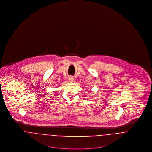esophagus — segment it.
I'll return each mask as SVG.
<instances>
[{"mask_svg":"<svg viewBox=\"0 0 152 152\" xmlns=\"http://www.w3.org/2000/svg\"><path fill=\"white\" fill-rule=\"evenodd\" d=\"M74 78L73 77H72V76H70V77H68V80L70 82H72L74 81Z\"/></svg>","mask_w":152,"mask_h":152,"instance_id":"1","label":"esophagus"}]
</instances>
